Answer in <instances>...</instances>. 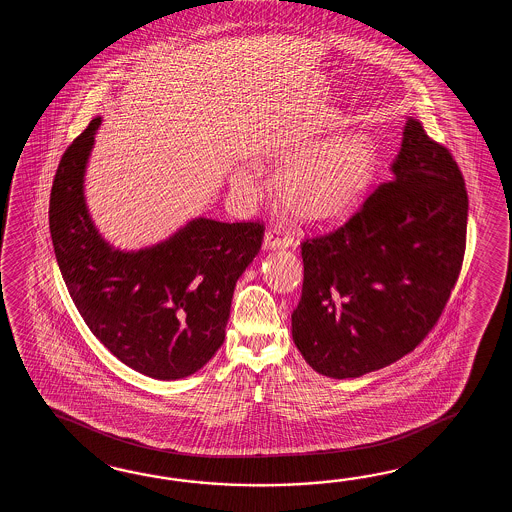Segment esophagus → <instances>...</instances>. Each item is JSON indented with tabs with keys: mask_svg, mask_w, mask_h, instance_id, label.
I'll list each match as a JSON object with an SVG mask.
<instances>
[{
	"mask_svg": "<svg viewBox=\"0 0 512 512\" xmlns=\"http://www.w3.org/2000/svg\"><path fill=\"white\" fill-rule=\"evenodd\" d=\"M293 236L283 232L280 227H272L265 232V240H263V249L267 251H276V249H287L293 247Z\"/></svg>",
	"mask_w": 512,
	"mask_h": 512,
	"instance_id": "esophagus-1",
	"label": "esophagus"
}]
</instances>
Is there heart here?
<instances>
[{"instance_id": "obj_1", "label": "heart", "mask_w": 512, "mask_h": 512, "mask_svg": "<svg viewBox=\"0 0 512 512\" xmlns=\"http://www.w3.org/2000/svg\"><path fill=\"white\" fill-rule=\"evenodd\" d=\"M274 159L285 166L276 179L283 207L307 223H329L344 218L366 194L377 152L368 135L357 133L278 150ZM256 183L258 174L247 168L232 174V185L241 192H252Z\"/></svg>"}]
</instances>
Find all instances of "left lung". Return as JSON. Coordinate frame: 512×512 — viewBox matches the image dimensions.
Here are the masks:
<instances>
[{
  "instance_id": "left-lung-1",
  "label": "left lung",
  "mask_w": 512,
  "mask_h": 512,
  "mask_svg": "<svg viewBox=\"0 0 512 512\" xmlns=\"http://www.w3.org/2000/svg\"><path fill=\"white\" fill-rule=\"evenodd\" d=\"M392 174L340 229L302 243L293 340L331 379H355L414 351L461 271L468 197L452 153L408 119Z\"/></svg>"
}]
</instances>
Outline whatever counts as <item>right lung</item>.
<instances>
[{
	"label": "right lung",
	"instance_id": "add662e5",
	"mask_svg": "<svg viewBox=\"0 0 512 512\" xmlns=\"http://www.w3.org/2000/svg\"><path fill=\"white\" fill-rule=\"evenodd\" d=\"M100 122H89L56 170L49 207L56 261L78 313L120 362L159 381L183 379L221 348L234 287L260 252L265 229L196 218L152 247L115 249L84 197Z\"/></svg>",
	"mask_w": 512,
	"mask_h": 512
}]
</instances>
